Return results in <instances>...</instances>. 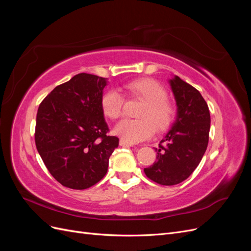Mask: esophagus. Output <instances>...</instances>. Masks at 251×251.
Here are the masks:
<instances>
[{
	"label": "esophagus",
	"mask_w": 251,
	"mask_h": 251,
	"mask_svg": "<svg viewBox=\"0 0 251 251\" xmlns=\"http://www.w3.org/2000/svg\"><path fill=\"white\" fill-rule=\"evenodd\" d=\"M119 144H120L121 147H133V143L127 142V141H126L125 139H120Z\"/></svg>",
	"instance_id": "1"
}]
</instances>
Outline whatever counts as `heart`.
Segmentation results:
<instances>
[{"instance_id": "1", "label": "heart", "mask_w": 251, "mask_h": 251, "mask_svg": "<svg viewBox=\"0 0 251 251\" xmlns=\"http://www.w3.org/2000/svg\"><path fill=\"white\" fill-rule=\"evenodd\" d=\"M124 89L128 96L144 101V105L139 119H125L114 128L121 139L137 143L150 138L155 130L162 132L171 126L177 109L162 83L153 78H138L126 83ZM100 104L104 115L116 120L123 116L125 97L116 90H109L101 96Z\"/></svg>"}]
</instances>
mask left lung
Here are the masks:
<instances>
[{
  "label": "left lung",
  "instance_id": "obj_1",
  "mask_svg": "<svg viewBox=\"0 0 251 251\" xmlns=\"http://www.w3.org/2000/svg\"><path fill=\"white\" fill-rule=\"evenodd\" d=\"M170 85L177 118L156 149L157 160L144 169L149 179L161 185H176L191 176L207 149L210 128L208 105L199 91L179 76Z\"/></svg>",
  "mask_w": 251,
  "mask_h": 251
}]
</instances>
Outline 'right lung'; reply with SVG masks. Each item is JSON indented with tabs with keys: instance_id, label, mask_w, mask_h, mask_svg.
Segmentation results:
<instances>
[{
	"instance_id": "1",
	"label": "right lung",
	"mask_w": 251,
	"mask_h": 251,
	"mask_svg": "<svg viewBox=\"0 0 251 251\" xmlns=\"http://www.w3.org/2000/svg\"><path fill=\"white\" fill-rule=\"evenodd\" d=\"M107 79L79 73L53 89L36 114L35 146L53 178L72 189H86L108 172L118 147L101 110Z\"/></svg>"
}]
</instances>
